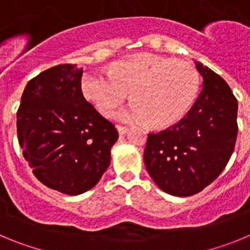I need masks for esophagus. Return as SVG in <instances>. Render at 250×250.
Instances as JSON below:
<instances>
[{
	"label": "esophagus",
	"mask_w": 250,
	"mask_h": 250,
	"mask_svg": "<svg viewBox=\"0 0 250 250\" xmlns=\"http://www.w3.org/2000/svg\"><path fill=\"white\" fill-rule=\"evenodd\" d=\"M116 129H118V131H119V134H120V135L126 134V131H127V127L126 126H121V125H116Z\"/></svg>",
	"instance_id": "esophagus-1"
}]
</instances>
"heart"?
I'll return each mask as SVG.
<instances>
[{"label": "heart", "mask_w": 250, "mask_h": 250, "mask_svg": "<svg viewBox=\"0 0 250 250\" xmlns=\"http://www.w3.org/2000/svg\"><path fill=\"white\" fill-rule=\"evenodd\" d=\"M199 74L190 63L155 54H140L112 63L107 72H89L81 79L85 99L110 116L126 99L132 101L116 118L167 127L189 111L199 92Z\"/></svg>", "instance_id": "heart-1"}]
</instances>
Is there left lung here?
Returning a JSON list of instances; mask_svg holds the SVG:
<instances>
[{
    "label": "left lung",
    "instance_id": "1",
    "mask_svg": "<svg viewBox=\"0 0 250 250\" xmlns=\"http://www.w3.org/2000/svg\"><path fill=\"white\" fill-rule=\"evenodd\" d=\"M203 89L182 120L149 134L147 173L170 195L190 196L213 183L228 164L238 135V101L228 83L195 61Z\"/></svg>",
    "mask_w": 250,
    "mask_h": 250
}]
</instances>
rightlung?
Segmentation results:
<instances>
[{"label":"right lung","instance_id":"obj_1","mask_svg":"<svg viewBox=\"0 0 250 250\" xmlns=\"http://www.w3.org/2000/svg\"><path fill=\"white\" fill-rule=\"evenodd\" d=\"M83 68L63 63L28 81L17 111V136L34 175L46 187L79 195L110 165L118 130L86 101Z\"/></svg>","mask_w":250,"mask_h":250}]
</instances>
